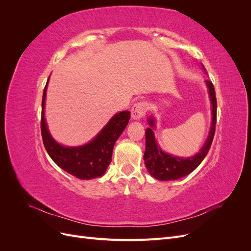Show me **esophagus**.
<instances>
[{
	"label": "esophagus",
	"instance_id": "1",
	"mask_svg": "<svg viewBox=\"0 0 251 251\" xmlns=\"http://www.w3.org/2000/svg\"><path fill=\"white\" fill-rule=\"evenodd\" d=\"M147 111H148L147 102L144 101L136 102L132 107V111H131L132 118L135 120H139L140 118H142L144 115H146Z\"/></svg>",
	"mask_w": 251,
	"mask_h": 251
}]
</instances>
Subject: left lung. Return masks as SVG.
<instances>
[{
  "label": "left lung",
  "instance_id": "1",
  "mask_svg": "<svg viewBox=\"0 0 251 251\" xmlns=\"http://www.w3.org/2000/svg\"><path fill=\"white\" fill-rule=\"evenodd\" d=\"M205 82L207 85L210 97L212 121L207 140L204 143V146L201 148L198 154L189 158H181L164 153L155 139V134L153 131V128L155 127V120L154 118L149 119V125L151 127H148L146 130V151H144L143 155V160L148 172L155 179L169 181L184 177L198 168V165L207 155L216 131L217 98L212 82L210 80H206Z\"/></svg>",
  "mask_w": 251,
  "mask_h": 251
}]
</instances>
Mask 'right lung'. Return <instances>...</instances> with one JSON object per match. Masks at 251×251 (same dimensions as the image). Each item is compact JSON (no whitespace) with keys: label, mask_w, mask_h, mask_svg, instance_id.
I'll return each instance as SVG.
<instances>
[{"label":"right lung","mask_w":251,"mask_h":251,"mask_svg":"<svg viewBox=\"0 0 251 251\" xmlns=\"http://www.w3.org/2000/svg\"><path fill=\"white\" fill-rule=\"evenodd\" d=\"M48 81L49 78L43 93L41 119L42 137L47 153L60 169L78 179L89 180L101 177L112 161L114 144L127 126L131 113L128 111L117 113L96 137L85 146L76 148L63 147L52 138L44 116Z\"/></svg>","instance_id":"1"}]
</instances>
